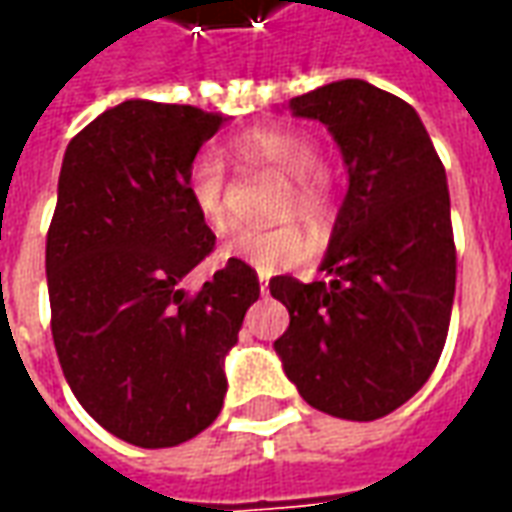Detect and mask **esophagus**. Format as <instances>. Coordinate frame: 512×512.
Wrapping results in <instances>:
<instances>
[{
  "instance_id": "34e87169",
  "label": "esophagus",
  "mask_w": 512,
  "mask_h": 512,
  "mask_svg": "<svg viewBox=\"0 0 512 512\" xmlns=\"http://www.w3.org/2000/svg\"><path fill=\"white\" fill-rule=\"evenodd\" d=\"M257 279H260V293L266 296V293H268V274H266V271H260V277H257Z\"/></svg>"
}]
</instances>
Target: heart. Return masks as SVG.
<instances>
[{
	"label": "heart",
	"mask_w": 512,
	"mask_h": 512,
	"mask_svg": "<svg viewBox=\"0 0 512 512\" xmlns=\"http://www.w3.org/2000/svg\"><path fill=\"white\" fill-rule=\"evenodd\" d=\"M230 156L238 167H266L285 175V189L279 191L274 213H299L315 227L332 222L337 202V175L326 158L318 156L315 139L299 128H255L235 136ZM186 194L194 211L213 233L230 224L227 208V172L219 158L197 156L186 172ZM310 255V238L296 222H279L271 227L246 224L238 227L222 246L219 257L238 260L257 271H274L279 266L299 263Z\"/></svg>",
	"instance_id": "obj_1"
}]
</instances>
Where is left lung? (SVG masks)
Segmentation results:
<instances>
[{
    "label": "left lung",
    "mask_w": 512,
    "mask_h": 512,
    "mask_svg": "<svg viewBox=\"0 0 512 512\" xmlns=\"http://www.w3.org/2000/svg\"><path fill=\"white\" fill-rule=\"evenodd\" d=\"M340 145L348 194L321 271L329 282L274 277L290 312L274 343L285 376L323 414L386 417L439 362L455 296L450 191L419 115L362 79L290 98Z\"/></svg>",
    "instance_id": "8db88e82"
}]
</instances>
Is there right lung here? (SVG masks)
Wrapping results in <instances>:
<instances>
[{
    "mask_svg": "<svg viewBox=\"0 0 512 512\" xmlns=\"http://www.w3.org/2000/svg\"><path fill=\"white\" fill-rule=\"evenodd\" d=\"M222 123L197 106L123 101L62 158L46 238L54 348L84 411L145 450L219 417L224 356L260 296L255 268L238 260L194 296L180 288L216 246L186 172Z\"/></svg>",
    "mask_w": 512,
    "mask_h": 512,
    "instance_id": "right-lung-1",
    "label": "right lung"
}]
</instances>
